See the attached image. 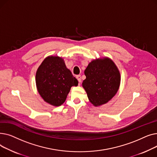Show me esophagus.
<instances>
[{
    "label": "esophagus",
    "mask_w": 157,
    "mask_h": 157,
    "mask_svg": "<svg viewBox=\"0 0 157 157\" xmlns=\"http://www.w3.org/2000/svg\"><path fill=\"white\" fill-rule=\"evenodd\" d=\"M76 78H77V79H78V82H79V85H80V83H81V76H80V75H77V76H76Z\"/></svg>",
    "instance_id": "34e87169"
}]
</instances>
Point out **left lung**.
<instances>
[{
	"instance_id": "8db88e82",
	"label": "left lung",
	"mask_w": 157,
	"mask_h": 157,
	"mask_svg": "<svg viewBox=\"0 0 157 157\" xmlns=\"http://www.w3.org/2000/svg\"><path fill=\"white\" fill-rule=\"evenodd\" d=\"M85 74L86 79L82 85L90 101L95 106L107 103L117 93L120 74L116 65L108 58L92 61Z\"/></svg>"
}]
</instances>
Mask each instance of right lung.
Segmentation results:
<instances>
[{"label":"right lung","mask_w":157,"mask_h":157,"mask_svg":"<svg viewBox=\"0 0 157 157\" xmlns=\"http://www.w3.org/2000/svg\"><path fill=\"white\" fill-rule=\"evenodd\" d=\"M37 90L44 101L59 106L65 101L71 86L78 81L59 56H48L38 68L36 76Z\"/></svg>","instance_id":"add662e5"}]
</instances>
